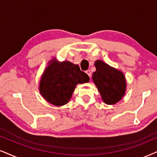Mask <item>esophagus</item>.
<instances>
[{"label": "esophagus", "mask_w": 157, "mask_h": 157, "mask_svg": "<svg viewBox=\"0 0 157 157\" xmlns=\"http://www.w3.org/2000/svg\"><path fill=\"white\" fill-rule=\"evenodd\" d=\"M86 72V73H87V75H88L89 77H91V72H90V70H87V71H86V72Z\"/></svg>", "instance_id": "obj_1"}]
</instances>
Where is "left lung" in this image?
<instances>
[{
	"label": "left lung",
	"instance_id": "obj_1",
	"mask_svg": "<svg viewBox=\"0 0 157 157\" xmlns=\"http://www.w3.org/2000/svg\"><path fill=\"white\" fill-rule=\"evenodd\" d=\"M96 72L93 73V81L105 104H115L120 101L126 91L125 77L120 70L110 67L101 60L95 62Z\"/></svg>",
	"mask_w": 157,
	"mask_h": 157
}]
</instances>
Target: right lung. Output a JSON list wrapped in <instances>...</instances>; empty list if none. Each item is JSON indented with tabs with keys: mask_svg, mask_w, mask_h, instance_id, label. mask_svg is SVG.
Segmentation results:
<instances>
[{
	"mask_svg": "<svg viewBox=\"0 0 157 157\" xmlns=\"http://www.w3.org/2000/svg\"><path fill=\"white\" fill-rule=\"evenodd\" d=\"M40 81L39 90L50 104L61 106L69 102L78 83L89 82L90 77L78 65L68 61L59 62L54 58L48 62Z\"/></svg>",
	"mask_w": 157,
	"mask_h": 157,
	"instance_id": "add662e5",
	"label": "right lung"
}]
</instances>
